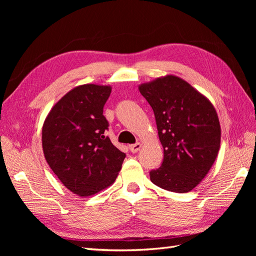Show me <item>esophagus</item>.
<instances>
[{
	"mask_svg": "<svg viewBox=\"0 0 256 256\" xmlns=\"http://www.w3.org/2000/svg\"><path fill=\"white\" fill-rule=\"evenodd\" d=\"M141 147H142V145H141L140 143H136V144L130 145V146H129V150H130V152H131L136 154V152H138V150H140Z\"/></svg>",
	"mask_w": 256,
	"mask_h": 256,
	"instance_id": "esophagus-1",
	"label": "esophagus"
}]
</instances>
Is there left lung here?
I'll use <instances>...</instances> for the list:
<instances>
[{"mask_svg": "<svg viewBox=\"0 0 256 256\" xmlns=\"http://www.w3.org/2000/svg\"><path fill=\"white\" fill-rule=\"evenodd\" d=\"M152 106L164 158L150 171L158 187L177 193L194 189L208 174L220 150L221 127L212 104L177 76L138 85Z\"/></svg>", "mask_w": 256, "mask_h": 256, "instance_id": "1", "label": "left lung"}]
</instances>
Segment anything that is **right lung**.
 I'll use <instances>...</instances> for the list:
<instances>
[{
    "mask_svg": "<svg viewBox=\"0 0 256 256\" xmlns=\"http://www.w3.org/2000/svg\"><path fill=\"white\" fill-rule=\"evenodd\" d=\"M110 85L83 84L52 106L42 132V150L60 182L74 194L88 198L110 187L126 154L104 136V106Z\"/></svg>",
    "mask_w": 256,
    "mask_h": 256,
    "instance_id": "add662e5",
    "label": "right lung"
}]
</instances>
